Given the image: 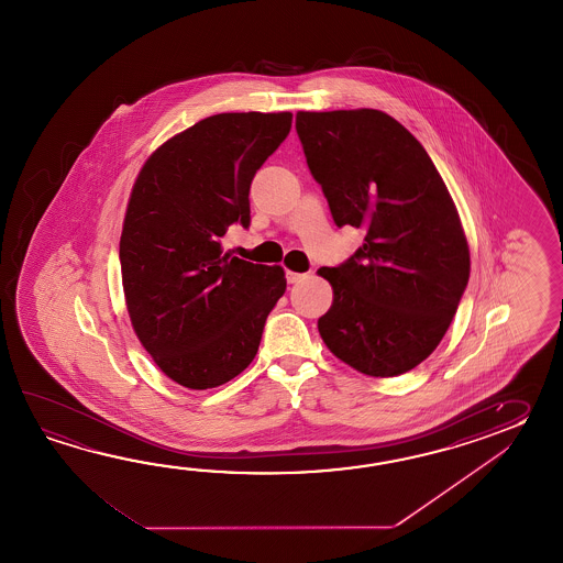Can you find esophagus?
I'll return each mask as SVG.
<instances>
[{"label": "esophagus", "mask_w": 563, "mask_h": 563, "mask_svg": "<svg viewBox=\"0 0 563 563\" xmlns=\"http://www.w3.org/2000/svg\"><path fill=\"white\" fill-rule=\"evenodd\" d=\"M303 277L306 274H298V272H287L286 274L287 284H298Z\"/></svg>", "instance_id": "1"}]
</instances>
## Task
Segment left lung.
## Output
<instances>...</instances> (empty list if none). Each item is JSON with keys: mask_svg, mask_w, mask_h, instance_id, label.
Returning a JSON list of instances; mask_svg holds the SVG:
<instances>
[{"mask_svg": "<svg viewBox=\"0 0 563 563\" xmlns=\"http://www.w3.org/2000/svg\"><path fill=\"white\" fill-rule=\"evenodd\" d=\"M311 177L338 228L364 245L318 274L334 289L318 320L330 352L368 376H398L429 358L467 287V238L424 146L380 110L298 112Z\"/></svg>", "mask_w": 563, "mask_h": 563, "instance_id": "8db88e82", "label": "left lung"}]
</instances>
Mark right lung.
I'll list each match as a JSON object with an SVG mask.
<instances>
[{
	"instance_id": "right-lung-1",
	"label": "right lung",
	"mask_w": 563,
	"mask_h": 563,
	"mask_svg": "<svg viewBox=\"0 0 563 563\" xmlns=\"http://www.w3.org/2000/svg\"><path fill=\"white\" fill-rule=\"evenodd\" d=\"M291 129V112H223L173 136L144 163L120 235L132 328L170 380L191 390L229 383L257 354L286 291L279 265L221 250L250 228V187Z\"/></svg>"
}]
</instances>
